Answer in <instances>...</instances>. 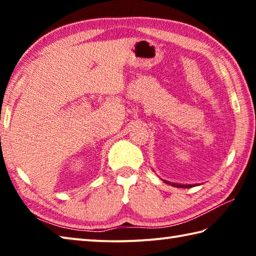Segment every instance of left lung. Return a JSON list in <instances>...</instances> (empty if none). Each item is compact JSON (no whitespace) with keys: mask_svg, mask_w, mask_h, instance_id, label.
Masks as SVG:
<instances>
[{"mask_svg":"<svg viewBox=\"0 0 256 256\" xmlns=\"http://www.w3.org/2000/svg\"><path fill=\"white\" fill-rule=\"evenodd\" d=\"M164 183L166 184H170L172 186H175V188H193V186H196V184H178V183H172L170 180H162Z\"/></svg>","mask_w":256,"mask_h":256,"instance_id":"obj_1","label":"left lung"}]
</instances>
